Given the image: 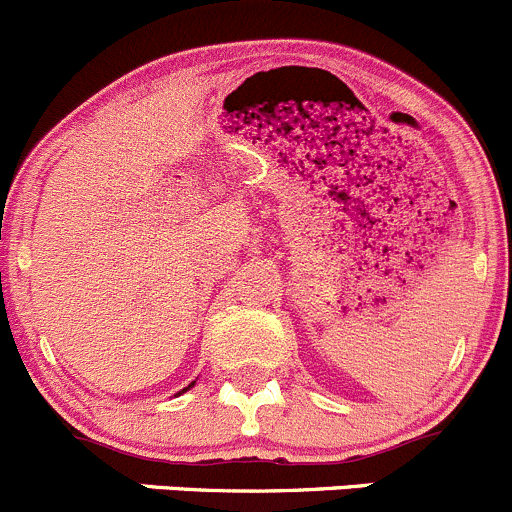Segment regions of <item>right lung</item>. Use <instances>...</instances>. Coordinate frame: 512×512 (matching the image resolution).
<instances>
[{"label": "right lung", "mask_w": 512, "mask_h": 512, "mask_svg": "<svg viewBox=\"0 0 512 512\" xmlns=\"http://www.w3.org/2000/svg\"><path fill=\"white\" fill-rule=\"evenodd\" d=\"M189 387H192V384H189ZM189 387H187V389H189ZM187 389H182V392H187Z\"/></svg>", "instance_id": "add662e5"}]
</instances>
